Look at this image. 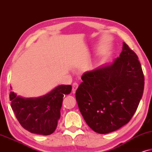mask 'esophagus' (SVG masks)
<instances>
[{
    "mask_svg": "<svg viewBox=\"0 0 152 152\" xmlns=\"http://www.w3.org/2000/svg\"><path fill=\"white\" fill-rule=\"evenodd\" d=\"M78 87V84L77 83H74L72 84V92L73 93H75L76 90H77Z\"/></svg>",
    "mask_w": 152,
    "mask_h": 152,
    "instance_id": "1",
    "label": "esophagus"
}]
</instances>
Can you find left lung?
Listing matches in <instances>:
<instances>
[{
  "mask_svg": "<svg viewBox=\"0 0 152 152\" xmlns=\"http://www.w3.org/2000/svg\"><path fill=\"white\" fill-rule=\"evenodd\" d=\"M81 79L76 102L93 131L106 134L131 120L142 96L145 78L137 56L126 43L112 64L85 72Z\"/></svg>",
  "mask_w": 152,
  "mask_h": 152,
  "instance_id": "left-lung-1",
  "label": "left lung"
}]
</instances>
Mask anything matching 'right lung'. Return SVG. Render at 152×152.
Masks as SVG:
<instances>
[{
	"instance_id": "right-lung-1",
	"label": "right lung",
	"mask_w": 152,
	"mask_h": 152,
	"mask_svg": "<svg viewBox=\"0 0 152 152\" xmlns=\"http://www.w3.org/2000/svg\"><path fill=\"white\" fill-rule=\"evenodd\" d=\"M72 91L71 86H58L44 96L23 99L10 92L11 107L20 124L30 133L48 135L55 131L60 117L64 95Z\"/></svg>"
}]
</instances>
